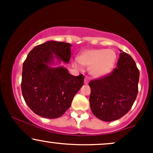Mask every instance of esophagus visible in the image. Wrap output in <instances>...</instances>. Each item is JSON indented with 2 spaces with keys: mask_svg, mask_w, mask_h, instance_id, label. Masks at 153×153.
<instances>
[{
  "mask_svg": "<svg viewBox=\"0 0 153 153\" xmlns=\"http://www.w3.org/2000/svg\"><path fill=\"white\" fill-rule=\"evenodd\" d=\"M89 80H90V78H89V77H88V76H85V79H84V83L88 84V83Z\"/></svg>",
  "mask_w": 153,
  "mask_h": 153,
  "instance_id": "obj_1",
  "label": "esophagus"
}]
</instances>
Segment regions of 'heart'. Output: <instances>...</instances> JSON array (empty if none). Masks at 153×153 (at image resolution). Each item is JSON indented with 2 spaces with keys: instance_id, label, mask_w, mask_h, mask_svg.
<instances>
[{
  "instance_id": "heart-1",
  "label": "heart",
  "mask_w": 153,
  "mask_h": 153,
  "mask_svg": "<svg viewBox=\"0 0 153 153\" xmlns=\"http://www.w3.org/2000/svg\"><path fill=\"white\" fill-rule=\"evenodd\" d=\"M117 55L114 50L105 49H91L82 51L78 56V62L89 68L91 75L103 78L108 75L114 67ZM75 65L78 67L77 63Z\"/></svg>"
}]
</instances>
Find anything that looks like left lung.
<instances>
[{
  "mask_svg": "<svg viewBox=\"0 0 153 153\" xmlns=\"http://www.w3.org/2000/svg\"><path fill=\"white\" fill-rule=\"evenodd\" d=\"M120 51L117 68L106 76L89 82L91 109L104 122L117 120L125 115L138 94L140 71L132 57Z\"/></svg>",
  "mask_w": 153,
  "mask_h": 153,
  "instance_id": "left-lung-1",
  "label": "left lung"
}]
</instances>
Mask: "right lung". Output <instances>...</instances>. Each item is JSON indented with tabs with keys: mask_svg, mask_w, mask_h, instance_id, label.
I'll use <instances>...</instances> for the list:
<instances>
[{
	"mask_svg": "<svg viewBox=\"0 0 153 153\" xmlns=\"http://www.w3.org/2000/svg\"><path fill=\"white\" fill-rule=\"evenodd\" d=\"M71 45L48 41L34 47L23 64L22 91L24 101L36 114L48 119L61 117L71 106L83 85L82 74L74 76L62 66L52 68L54 57L69 62Z\"/></svg>",
	"mask_w": 153,
	"mask_h": 153,
	"instance_id": "right-lung-1",
	"label": "right lung"
}]
</instances>
